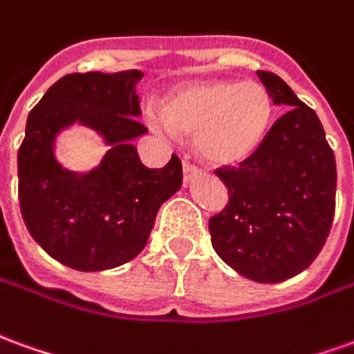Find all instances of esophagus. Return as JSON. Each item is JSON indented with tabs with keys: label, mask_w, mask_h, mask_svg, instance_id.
Segmentation results:
<instances>
[{
	"label": "esophagus",
	"mask_w": 354,
	"mask_h": 354,
	"mask_svg": "<svg viewBox=\"0 0 354 354\" xmlns=\"http://www.w3.org/2000/svg\"><path fill=\"white\" fill-rule=\"evenodd\" d=\"M199 172H201L199 167H195V165H192V162L184 160V182H189V180L197 176Z\"/></svg>",
	"instance_id": "1"
}]
</instances>
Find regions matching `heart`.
I'll return each mask as SVG.
<instances>
[{"label":"heart","instance_id":"obj_1","mask_svg":"<svg viewBox=\"0 0 354 354\" xmlns=\"http://www.w3.org/2000/svg\"><path fill=\"white\" fill-rule=\"evenodd\" d=\"M270 93L259 82H203L174 91L149 111L159 134L195 136V147L214 165H236L261 145L272 122Z\"/></svg>","mask_w":354,"mask_h":354}]
</instances>
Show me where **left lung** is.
<instances>
[{
	"mask_svg": "<svg viewBox=\"0 0 354 354\" xmlns=\"http://www.w3.org/2000/svg\"><path fill=\"white\" fill-rule=\"evenodd\" d=\"M276 105L288 109L239 167L214 174L226 207L209 220L214 251L249 280L276 283L310 266L335 212L337 169L322 122L278 74L257 71Z\"/></svg>",
	"mask_w": 354,
	"mask_h": 354,
	"instance_id": "1",
	"label": "left lung"
}]
</instances>
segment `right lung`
Listing matches in <instances>:
<instances>
[{
	"instance_id": "add662e5",
	"label": "right lung",
	"mask_w": 354,
	"mask_h": 354,
	"mask_svg": "<svg viewBox=\"0 0 354 354\" xmlns=\"http://www.w3.org/2000/svg\"><path fill=\"white\" fill-rule=\"evenodd\" d=\"M140 71L74 73L59 78L32 109L19 147V203L24 224L55 261L82 272L132 261L149 239L162 203L182 185V162L147 169L130 143L147 128L138 120ZM73 122L90 125L111 149L88 175L55 159V136Z\"/></svg>"
}]
</instances>
